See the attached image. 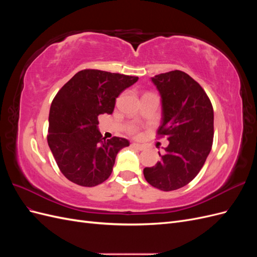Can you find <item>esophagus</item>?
<instances>
[{
    "instance_id": "esophagus-1",
    "label": "esophagus",
    "mask_w": 257,
    "mask_h": 257,
    "mask_svg": "<svg viewBox=\"0 0 257 257\" xmlns=\"http://www.w3.org/2000/svg\"><path fill=\"white\" fill-rule=\"evenodd\" d=\"M132 146H133L135 149H137V150H139V151H142V150H144L145 149V146H143V145H141V144H137V143H133L132 144Z\"/></svg>"
}]
</instances>
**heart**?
Returning a JSON list of instances; mask_svg holds the SVG:
<instances>
[{
  "label": "heart",
  "instance_id": "1",
  "mask_svg": "<svg viewBox=\"0 0 257 257\" xmlns=\"http://www.w3.org/2000/svg\"><path fill=\"white\" fill-rule=\"evenodd\" d=\"M130 132H131L132 134H136V133H137V130L133 127V128H131V130H130Z\"/></svg>",
  "mask_w": 257,
  "mask_h": 257
}]
</instances>
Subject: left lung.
<instances>
[{
    "mask_svg": "<svg viewBox=\"0 0 257 257\" xmlns=\"http://www.w3.org/2000/svg\"><path fill=\"white\" fill-rule=\"evenodd\" d=\"M151 81L162 103L158 133L166 135L169 144L144 176L154 188L168 192L191 182L204 166L213 141V108L204 89L184 72L160 74Z\"/></svg>",
    "mask_w": 257,
    "mask_h": 257,
    "instance_id": "left-lung-1",
    "label": "left lung"
}]
</instances>
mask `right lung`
<instances>
[{"label":"right lung","instance_id":"right-lung-1","mask_svg":"<svg viewBox=\"0 0 257 257\" xmlns=\"http://www.w3.org/2000/svg\"><path fill=\"white\" fill-rule=\"evenodd\" d=\"M138 77L83 69L74 75L53 98L47 141L54 160L69 181L95 186L111 175L125 138H103L98 115L113 111L115 98Z\"/></svg>","mask_w":257,"mask_h":257}]
</instances>
